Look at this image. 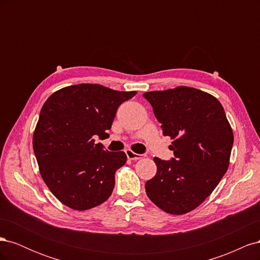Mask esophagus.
Masks as SVG:
<instances>
[{
	"label": "esophagus",
	"instance_id": "1",
	"mask_svg": "<svg viewBox=\"0 0 260 260\" xmlns=\"http://www.w3.org/2000/svg\"><path fill=\"white\" fill-rule=\"evenodd\" d=\"M125 154H127L128 159H130V160H138V159H141L143 157V155L137 154L133 151H131V149H127V151H125Z\"/></svg>",
	"mask_w": 260,
	"mask_h": 260
}]
</instances>
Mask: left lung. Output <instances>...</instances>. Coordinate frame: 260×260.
<instances>
[{
    "label": "left lung",
    "instance_id": "8db88e82",
    "mask_svg": "<svg viewBox=\"0 0 260 260\" xmlns=\"http://www.w3.org/2000/svg\"><path fill=\"white\" fill-rule=\"evenodd\" d=\"M161 123L162 135L174 140L169 161L155 157L157 171L145 191L157 207L171 215L194 210L215 190L230 164L233 131L224 109L211 94L190 86L145 92Z\"/></svg>",
    "mask_w": 260,
    "mask_h": 260
}]
</instances>
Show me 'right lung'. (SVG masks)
Segmentation results:
<instances>
[{
    "label": "right lung",
    "instance_id": "obj_1",
    "mask_svg": "<svg viewBox=\"0 0 260 260\" xmlns=\"http://www.w3.org/2000/svg\"><path fill=\"white\" fill-rule=\"evenodd\" d=\"M136 94L81 83L65 86L45 101L34 132V151L44 183L65 206L88 210L112 195L115 172L127 156L103 149L94 136L107 135L117 108Z\"/></svg>",
    "mask_w": 260,
    "mask_h": 260
}]
</instances>
